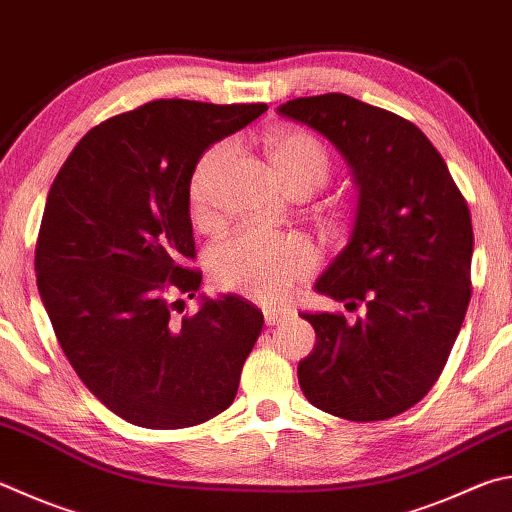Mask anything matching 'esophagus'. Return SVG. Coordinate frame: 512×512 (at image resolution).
<instances>
[{
    "instance_id": "1",
    "label": "esophagus",
    "mask_w": 512,
    "mask_h": 512,
    "mask_svg": "<svg viewBox=\"0 0 512 512\" xmlns=\"http://www.w3.org/2000/svg\"><path fill=\"white\" fill-rule=\"evenodd\" d=\"M288 309H282V306H264V318H266V324H277L288 318Z\"/></svg>"
}]
</instances>
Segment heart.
<instances>
[{
    "instance_id": "b5f03b06",
    "label": "heart",
    "mask_w": 512,
    "mask_h": 512,
    "mask_svg": "<svg viewBox=\"0 0 512 512\" xmlns=\"http://www.w3.org/2000/svg\"><path fill=\"white\" fill-rule=\"evenodd\" d=\"M230 143H217L201 156L190 176V210L203 224L210 219L212 181ZM268 152L284 185L293 194L320 190L331 176V156L318 136L286 127L268 136ZM320 257L300 235H282L264 228H241L226 237L212 253L217 282L250 300L275 304L291 295L293 286L309 277Z\"/></svg>"
}]
</instances>
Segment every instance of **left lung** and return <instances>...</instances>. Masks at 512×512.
<instances>
[{"mask_svg": "<svg viewBox=\"0 0 512 512\" xmlns=\"http://www.w3.org/2000/svg\"><path fill=\"white\" fill-rule=\"evenodd\" d=\"M284 118L327 136L358 185L349 244L315 291L367 313H302L315 347L297 365L306 401L385 421L430 392L470 302L472 221L443 156L410 120L345 94L295 98Z\"/></svg>", "mask_w": 512, "mask_h": 512, "instance_id": "1", "label": "left lung"}]
</instances>
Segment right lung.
<instances>
[{"mask_svg":"<svg viewBox=\"0 0 512 512\" xmlns=\"http://www.w3.org/2000/svg\"><path fill=\"white\" fill-rule=\"evenodd\" d=\"M268 109L154 100L73 147L46 197L37 291L64 356L127 423L181 430L232 405L264 315L239 295L194 297L190 176L203 152Z\"/></svg>","mask_w":512,"mask_h":512,"instance_id":"1","label":"right lung"}]
</instances>
